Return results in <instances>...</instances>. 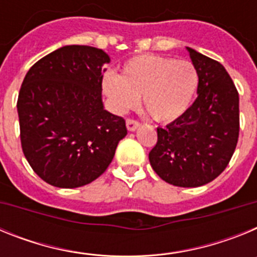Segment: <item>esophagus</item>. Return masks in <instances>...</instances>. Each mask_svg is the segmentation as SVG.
<instances>
[{
	"label": "esophagus",
	"mask_w": 257,
	"mask_h": 257,
	"mask_svg": "<svg viewBox=\"0 0 257 257\" xmlns=\"http://www.w3.org/2000/svg\"><path fill=\"white\" fill-rule=\"evenodd\" d=\"M126 126H127V130L128 131H135L136 128L140 126V122L135 121V119H133V118H127Z\"/></svg>",
	"instance_id": "obj_1"
}]
</instances>
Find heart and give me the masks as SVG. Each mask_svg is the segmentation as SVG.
I'll use <instances>...</instances> for the list:
<instances>
[{"label":"heart","instance_id":"heart-1","mask_svg":"<svg viewBox=\"0 0 257 257\" xmlns=\"http://www.w3.org/2000/svg\"><path fill=\"white\" fill-rule=\"evenodd\" d=\"M101 85L115 112L133 108L143 95V105L152 118L171 122L189 108L198 90L199 73L190 61L148 54L128 59L121 76L106 72Z\"/></svg>","mask_w":257,"mask_h":257}]
</instances>
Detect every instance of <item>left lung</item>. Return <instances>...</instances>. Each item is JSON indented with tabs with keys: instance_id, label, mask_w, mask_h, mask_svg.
<instances>
[{
	"instance_id": "8db88e82",
	"label": "left lung",
	"mask_w": 257,
	"mask_h": 257,
	"mask_svg": "<svg viewBox=\"0 0 257 257\" xmlns=\"http://www.w3.org/2000/svg\"><path fill=\"white\" fill-rule=\"evenodd\" d=\"M199 73L197 99L181 117L157 128L149 162L166 183L196 188L228 166L239 135V96L219 61L187 47Z\"/></svg>"
}]
</instances>
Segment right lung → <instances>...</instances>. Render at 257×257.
<instances>
[{
    "label": "right lung",
    "instance_id": "1",
    "mask_svg": "<svg viewBox=\"0 0 257 257\" xmlns=\"http://www.w3.org/2000/svg\"><path fill=\"white\" fill-rule=\"evenodd\" d=\"M91 46L60 47L33 64L18 97L20 142L33 171L58 188L90 184L108 169L127 135L122 117L104 109L103 65Z\"/></svg>",
    "mask_w": 257,
    "mask_h": 257
}]
</instances>
